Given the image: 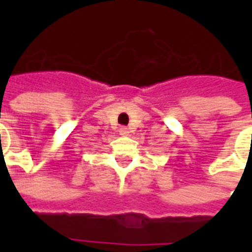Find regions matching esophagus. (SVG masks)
<instances>
[{
    "label": "esophagus",
    "instance_id": "1",
    "mask_svg": "<svg viewBox=\"0 0 252 252\" xmlns=\"http://www.w3.org/2000/svg\"><path fill=\"white\" fill-rule=\"evenodd\" d=\"M120 135H128V129H126V126H123V128H120Z\"/></svg>",
    "mask_w": 252,
    "mask_h": 252
}]
</instances>
